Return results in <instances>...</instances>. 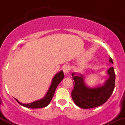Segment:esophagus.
<instances>
[{"instance_id": "1", "label": "esophagus", "mask_w": 125, "mask_h": 125, "mask_svg": "<svg viewBox=\"0 0 125 125\" xmlns=\"http://www.w3.org/2000/svg\"><path fill=\"white\" fill-rule=\"evenodd\" d=\"M70 70H71V67L69 65H65L63 67V72L65 75H67L69 73Z\"/></svg>"}]
</instances>
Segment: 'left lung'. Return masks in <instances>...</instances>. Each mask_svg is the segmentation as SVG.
<instances>
[{"label": "left lung", "instance_id": "left-lung-1", "mask_svg": "<svg viewBox=\"0 0 125 125\" xmlns=\"http://www.w3.org/2000/svg\"><path fill=\"white\" fill-rule=\"evenodd\" d=\"M109 62L113 63L109 58ZM109 78L103 86L94 88L87 87L84 82V76L72 73L74 87L72 91V98L77 106L82 109H90L104 104L112 94L115 86V73L113 67L107 70Z\"/></svg>", "mask_w": 125, "mask_h": 125}]
</instances>
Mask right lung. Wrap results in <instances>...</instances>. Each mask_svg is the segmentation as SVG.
<instances>
[{
    "instance_id": "right-lung-1",
    "label": "right lung",
    "mask_w": 125,
    "mask_h": 125,
    "mask_svg": "<svg viewBox=\"0 0 125 125\" xmlns=\"http://www.w3.org/2000/svg\"><path fill=\"white\" fill-rule=\"evenodd\" d=\"M64 73L63 72V71L59 72H58V73L56 74V75L53 77V78L52 82V84L51 86L49 87V89L46 94L45 96H44L43 98L41 99L36 100V101L31 103V104H21V103L19 102V100L18 99H15V100H16L21 105L23 106H25L26 107H28V108L38 109L42 108V107L47 106L50 104L52 99L53 96L54 94V92H55L57 86H58V84L60 83V82L62 81Z\"/></svg>"
}]
</instances>
